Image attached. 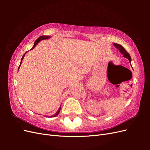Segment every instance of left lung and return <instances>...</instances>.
<instances>
[{"mask_svg": "<svg viewBox=\"0 0 150 150\" xmlns=\"http://www.w3.org/2000/svg\"><path fill=\"white\" fill-rule=\"evenodd\" d=\"M114 46H115L117 49H119L120 51L122 54H123V57H124L128 59L129 61V62L131 61V57H130V55L129 54V53L126 51L125 49L123 47H122V46H121L120 44H116V43L114 44Z\"/></svg>", "mask_w": 150, "mask_h": 150, "instance_id": "1", "label": "left lung"}]
</instances>
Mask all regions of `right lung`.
Returning <instances> with one entry per match:
<instances>
[{"mask_svg":"<svg viewBox=\"0 0 150 150\" xmlns=\"http://www.w3.org/2000/svg\"><path fill=\"white\" fill-rule=\"evenodd\" d=\"M51 37H50V36H48V35H41V36H40V37L35 40V42H34V46H33V47L32 48V49H34V47L36 46V45H37L38 44V42L40 41V40H44V39H49V38H50ZM25 53L24 54V56L22 57V59H21V64H20V65H19V67H20V66H21V63H22V60H23V58H24V56H25ZM60 110H61V107L59 108V110L57 111V112L56 113L55 115H53L52 116V117H55V116H57L58 115V114L59 113V111H60Z\"/></svg>","mask_w":150,"mask_h":150,"instance_id":"1","label":"right lung"}]
</instances>
